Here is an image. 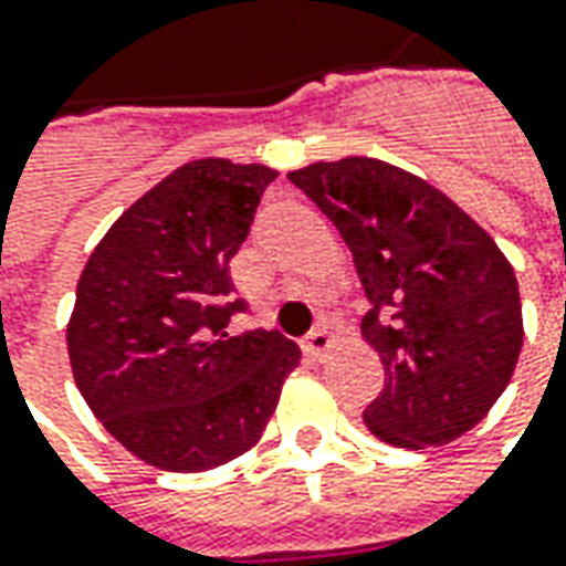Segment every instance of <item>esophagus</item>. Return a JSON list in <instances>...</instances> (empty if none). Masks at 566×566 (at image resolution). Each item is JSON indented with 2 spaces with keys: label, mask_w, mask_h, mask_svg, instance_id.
Returning <instances> with one entry per match:
<instances>
[{
  "label": "esophagus",
  "mask_w": 566,
  "mask_h": 566,
  "mask_svg": "<svg viewBox=\"0 0 566 566\" xmlns=\"http://www.w3.org/2000/svg\"><path fill=\"white\" fill-rule=\"evenodd\" d=\"M331 346H334V339H331V334H327L324 327H315L310 337H306V343H303V349H306V355H312L315 361H322V358H327V352H331Z\"/></svg>",
  "instance_id": "esophagus-1"
}]
</instances>
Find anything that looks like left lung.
<instances>
[{"label": "left lung", "mask_w": 566, "mask_h": 566, "mask_svg": "<svg viewBox=\"0 0 566 566\" xmlns=\"http://www.w3.org/2000/svg\"><path fill=\"white\" fill-rule=\"evenodd\" d=\"M349 244L386 367L365 426L395 448L448 444L488 417L524 346L512 263L460 205L389 161L349 156L287 174Z\"/></svg>", "instance_id": "obj_1"}]
</instances>
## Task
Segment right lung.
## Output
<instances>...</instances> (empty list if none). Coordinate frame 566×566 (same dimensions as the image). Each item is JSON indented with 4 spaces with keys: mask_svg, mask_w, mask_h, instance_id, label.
Instances as JSON below:
<instances>
[{
    "mask_svg": "<svg viewBox=\"0 0 566 566\" xmlns=\"http://www.w3.org/2000/svg\"><path fill=\"white\" fill-rule=\"evenodd\" d=\"M270 165L196 159L144 192L78 275L66 349L82 398L137 460L205 472L260 441L300 349L272 331L229 337V260Z\"/></svg>",
    "mask_w": 566,
    "mask_h": 566,
    "instance_id": "add662e5",
    "label": "right lung"
}]
</instances>
